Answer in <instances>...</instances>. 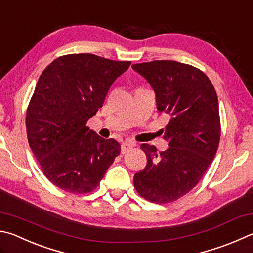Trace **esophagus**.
I'll return each mask as SVG.
<instances>
[{
	"label": "esophagus",
	"mask_w": 253,
	"mask_h": 253,
	"mask_svg": "<svg viewBox=\"0 0 253 253\" xmlns=\"http://www.w3.org/2000/svg\"><path fill=\"white\" fill-rule=\"evenodd\" d=\"M132 146H134V144L130 141H124L122 144V153L125 154L126 151H128L129 149L132 148Z\"/></svg>",
	"instance_id": "34e87169"
}]
</instances>
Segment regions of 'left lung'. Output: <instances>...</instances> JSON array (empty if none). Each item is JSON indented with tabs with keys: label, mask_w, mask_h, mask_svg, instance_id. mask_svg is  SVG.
I'll use <instances>...</instances> for the list:
<instances>
[{
	"label": "left lung",
	"mask_w": 253,
	"mask_h": 253,
	"mask_svg": "<svg viewBox=\"0 0 253 253\" xmlns=\"http://www.w3.org/2000/svg\"><path fill=\"white\" fill-rule=\"evenodd\" d=\"M132 68L154 88L158 111L169 116L163 136L168 148L157 153L153 145L140 146L147 165L134 176L135 189L150 203H173L200 181L217 153V93L208 76L188 64L153 61Z\"/></svg>",
	"instance_id": "1"
}]
</instances>
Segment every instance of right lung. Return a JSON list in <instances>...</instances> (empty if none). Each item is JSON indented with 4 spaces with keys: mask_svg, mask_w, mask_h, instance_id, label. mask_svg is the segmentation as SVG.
<instances>
[{
    "mask_svg": "<svg viewBox=\"0 0 253 253\" xmlns=\"http://www.w3.org/2000/svg\"><path fill=\"white\" fill-rule=\"evenodd\" d=\"M94 54H68L40 76L26 111L27 139L48 180L71 194L97 188L121 153L86 125L103 106L115 80L130 65Z\"/></svg>",
    "mask_w": 253,
    "mask_h": 253,
    "instance_id": "1",
    "label": "right lung"
}]
</instances>
